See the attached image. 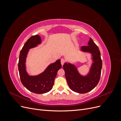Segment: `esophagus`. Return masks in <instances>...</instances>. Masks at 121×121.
I'll list each match as a JSON object with an SVG mask.
<instances>
[{"instance_id":"esophagus-1","label":"esophagus","mask_w":121,"mask_h":121,"mask_svg":"<svg viewBox=\"0 0 121 121\" xmlns=\"http://www.w3.org/2000/svg\"><path fill=\"white\" fill-rule=\"evenodd\" d=\"M65 62V60L64 59V58H61V60H60V63H61V64L62 65H64Z\"/></svg>"}]
</instances>
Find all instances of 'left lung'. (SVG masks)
<instances>
[{"mask_svg":"<svg viewBox=\"0 0 121 121\" xmlns=\"http://www.w3.org/2000/svg\"><path fill=\"white\" fill-rule=\"evenodd\" d=\"M81 50L92 56L93 63L87 75H81L75 65L71 63H65L63 68L69 88L79 93H86L94 89L99 81L102 63L100 51L91 38L88 46L81 47Z\"/></svg>","mask_w":121,"mask_h":121,"instance_id":"8db88e82","label":"left lung"}]
</instances>
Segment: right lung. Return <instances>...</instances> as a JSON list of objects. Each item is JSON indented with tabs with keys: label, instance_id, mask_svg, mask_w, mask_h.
<instances>
[{
	"label": "right lung",
	"instance_id": "add662e5",
	"mask_svg": "<svg viewBox=\"0 0 121 121\" xmlns=\"http://www.w3.org/2000/svg\"><path fill=\"white\" fill-rule=\"evenodd\" d=\"M41 43V38L40 36H31L21 50L18 63L22 83L28 90L36 94L45 93L52 90L57 72L61 68L60 60H58L50 64L44 71L37 76H30L28 74L26 68V60L29 49L37 46Z\"/></svg>",
	"mask_w": 121,
	"mask_h": 121
}]
</instances>
